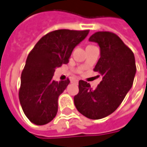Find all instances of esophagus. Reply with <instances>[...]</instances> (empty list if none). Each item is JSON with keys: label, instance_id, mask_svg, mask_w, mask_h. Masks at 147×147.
I'll use <instances>...</instances> for the list:
<instances>
[{"label": "esophagus", "instance_id": "1", "mask_svg": "<svg viewBox=\"0 0 147 147\" xmlns=\"http://www.w3.org/2000/svg\"><path fill=\"white\" fill-rule=\"evenodd\" d=\"M73 82H76V83H77V82H78V80H73Z\"/></svg>", "mask_w": 147, "mask_h": 147}]
</instances>
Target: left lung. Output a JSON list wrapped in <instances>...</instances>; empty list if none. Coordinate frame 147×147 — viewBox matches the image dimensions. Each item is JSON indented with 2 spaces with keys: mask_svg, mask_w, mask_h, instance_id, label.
Returning a JSON list of instances; mask_svg holds the SVG:
<instances>
[{
  "mask_svg": "<svg viewBox=\"0 0 147 147\" xmlns=\"http://www.w3.org/2000/svg\"><path fill=\"white\" fill-rule=\"evenodd\" d=\"M89 41L98 43L100 57L94 71L102 76L97 88L79 81V93L74 96V104L82 115L90 119H100L115 111L131 90L136 75L133 53L111 32H97Z\"/></svg>",
  "mask_w": 147,
  "mask_h": 147,
  "instance_id": "obj_1",
  "label": "left lung"
}]
</instances>
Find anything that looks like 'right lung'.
Instances as JSON below:
<instances>
[{"label":"right lung","mask_w":147,"mask_h":147,"mask_svg":"<svg viewBox=\"0 0 147 147\" xmlns=\"http://www.w3.org/2000/svg\"><path fill=\"white\" fill-rule=\"evenodd\" d=\"M88 34L89 30H55L43 36L29 53L21 74L19 98L31 123L47 124L56 117L58 97L70 80H53L55 70L68 63L74 48Z\"/></svg>","instance_id":"1"}]
</instances>
